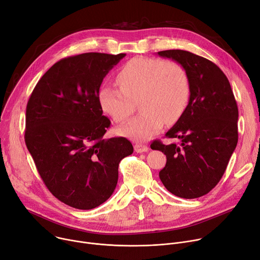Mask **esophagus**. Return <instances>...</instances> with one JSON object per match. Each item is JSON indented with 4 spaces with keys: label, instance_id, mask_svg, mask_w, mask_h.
<instances>
[{
    "label": "esophagus",
    "instance_id": "1",
    "mask_svg": "<svg viewBox=\"0 0 260 260\" xmlns=\"http://www.w3.org/2000/svg\"><path fill=\"white\" fill-rule=\"evenodd\" d=\"M135 151L138 153H142V152H147L148 151V147L147 145H143V144H135L134 146Z\"/></svg>",
    "mask_w": 260,
    "mask_h": 260
}]
</instances>
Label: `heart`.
Returning <instances> with one entry per match:
<instances>
[{"label": "heart", "instance_id": "obj_1", "mask_svg": "<svg viewBox=\"0 0 260 260\" xmlns=\"http://www.w3.org/2000/svg\"><path fill=\"white\" fill-rule=\"evenodd\" d=\"M120 89L103 86L99 104L116 123L125 122L139 101L142 112L119 133L134 141H147L155 136L165 121L173 123L184 113L191 98V83L186 70L176 62L136 57L117 75Z\"/></svg>", "mask_w": 260, "mask_h": 260}]
</instances>
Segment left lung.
<instances>
[{"label": "left lung", "instance_id": "left-lung-1", "mask_svg": "<svg viewBox=\"0 0 260 260\" xmlns=\"http://www.w3.org/2000/svg\"><path fill=\"white\" fill-rule=\"evenodd\" d=\"M179 63L190 78L188 105L167 138L179 144L151 143L167 156L159 178L173 195L194 199L214 188L221 180L238 144L239 109L227 77L211 61L181 50L157 53Z\"/></svg>", "mask_w": 260, "mask_h": 260}]
</instances>
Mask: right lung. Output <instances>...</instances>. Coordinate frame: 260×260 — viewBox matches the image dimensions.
Segmentation results:
<instances>
[{
    "instance_id": "add662e5",
    "label": "right lung",
    "mask_w": 260,
    "mask_h": 260,
    "mask_svg": "<svg viewBox=\"0 0 260 260\" xmlns=\"http://www.w3.org/2000/svg\"><path fill=\"white\" fill-rule=\"evenodd\" d=\"M125 54L85 53L55 63L35 86L26 110V145L49 191L61 202L92 209L113 194L126 138L105 139L111 121L98 95Z\"/></svg>"
}]
</instances>
